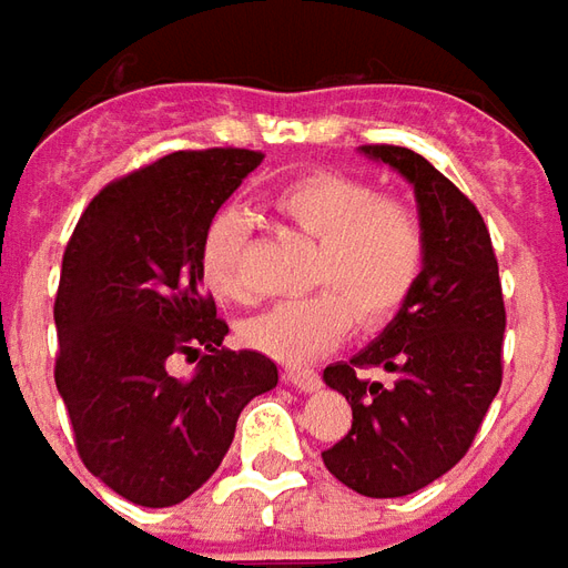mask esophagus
Segmentation results:
<instances>
[{
  "instance_id": "esophagus-1",
  "label": "esophagus",
  "mask_w": 568,
  "mask_h": 568,
  "mask_svg": "<svg viewBox=\"0 0 568 568\" xmlns=\"http://www.w3.org/2000/svg\"><path fill=\"white\" fill-rule=\"evenodd\" d=\"M284 379L291 382L293 388H300V392H317L321 388V376H317L315 369H300V367H291L284 373Z\"/></svg>"
}]
</instances>
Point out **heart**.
Instances as JSON below:
<instances>
[{"instance_id":"b5f03b06","label":"heart","mask_w":568,"mask_h":568,"mask_svg":"<svg viewBox=\"0 0 568 568\" xmlns=\"http://www.w3.org/2000/svg\"><path fill=\"white\" fill-rule=\"evenodd\" d=\"M284 226L315 241L308 281L329 291L308 293L265 308L244 324V339L256 352L305 364L329 352L352 327L379 324L394 315L416 287L425 260V235L406 204L379 199L376 189L342 174H305L281 186L268 201ZM244 216H213L199 244L204 287L220 300H244Z\"/></svg>"}]
</instances>
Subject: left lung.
I'll list each match as a JSON object with an SVG mask.
<instances>
[{
	"label": "left lung",
	"mask_w": 568,
	"mask_h": 568,
	"mask_svg": "<svg viewBox=\"0 0 568 568\" xmlns=\"http://www.w3.org/2000/svg\"><path fill=\"white\" fill-rule=\"evenodd\" d=\"M413 186L425 260L392 324L324 382L352 404V432L321 453L327 470L367 498L434 484L468 453L501 385L505 300L484 216L428 159L404 146H361ZM382 366L395 385L359 379Z\"/></svg>",
	"instance_id": "obj_1"
}]
</instances>
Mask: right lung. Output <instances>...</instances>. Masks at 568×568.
I'll list each match as a JSON object with an SVG mask.
<instances>
[{
  "label": "right lung",
  "instance_id": "obj_1",
  "mask_svg": "<svg viewBox=\"0 0 568 568\" xmlns=\"http://www.w3.org/2000/svg\"><path fill=\"white\" fill-rule=\"evenodd\" d=\"M260 152H171L88 204L54 300V382L84 468L143 508H171L211 480L275 361L223 348L226 321L201 293L199 244ZM205 352L189 383L174 354Z\"/></svg>",
  "mask_w": 568,
  "mask_h": 568
}]
</instances>
